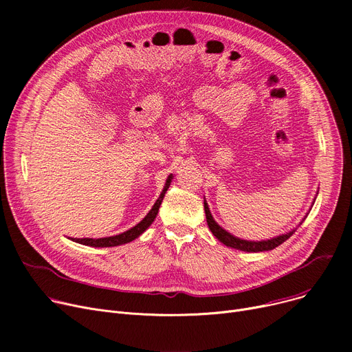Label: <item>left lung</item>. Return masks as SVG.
I'll list each match as a JSON object with an SVG mask.
<instances>
[{"mask_svg": "<svg viewBox=\"0 0 352 352\" xmlns=\"http://www.w3.org/2000/svg\"><path fill=\"white\" fill-rule=\"evenodd\" d=\"M204 211H206V217H207V224H208V228L211 230V232L214 234V236L218 239V241L223 243L224 245L227 247H231V248H235V250H241V251H247V252H260V251H270V250H274L278 245H281L284 241H287V239L295 232L294 231H289L288 234H283L280 236H275L272 239H267V241H245V239H239L234 235H231L230 232H227L226 230L221 228L211 215L210 212V208H208V204L204 201Z\"/></svg>", "mask_w": 352, "mask_h": 352, "instance_id": "1", "label": "left lung"}]
</instances>
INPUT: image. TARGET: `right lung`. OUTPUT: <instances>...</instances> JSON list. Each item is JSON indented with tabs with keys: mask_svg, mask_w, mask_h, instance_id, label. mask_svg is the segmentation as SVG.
<instances>
[{
	"mask_svg": "<svg viewBox=\"0 0 352 352\" xmlns=\"http://www.w3.org/2000/svg\"><path fill=\"white\" fill-rule=\"evenodd\" d=\"M171 178L173 175L168 177V179H166L165 182V187L160 195V198L155 201L154 207L151 208V211L148 212L145 215V218L141 221V223H138L135 227H133L131 230H128L120 235H114V236H107V238H98V239H94V238H76V243L78 244H82V245H88V247H117V245H122V244H126V243H131L133 239H135L137 236H140L148 227H150L153 224V221L155 219L157 214H158V210H160V206L161 202L164 199V195L166 192V190H168L170 184H171ZM72 239V238H71ZM74 241V239H72Z\"/></svg>",
	"mask_w": 352,
	"mask_h": 352,
	"instance_id": "obj_1",
	"label": "right lung"
}]
</instances>
